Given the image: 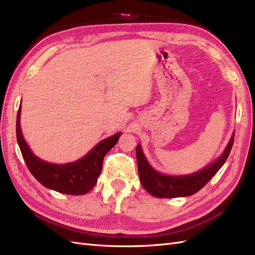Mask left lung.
I'll use <instances>...</instances> for the list:
<instances>
[{
  "mask_svg": "<svg viewBox=\"0 0 255 255\" xmlns=\"http://www.w3.org/2000/svg\"><path fill=\"white\" fill-rule=\"evenodd\" d=\"M234 133L222 155L196 173L188 175H166L151 167L144 157L140 144L136 146V158L140 183L150 195L157 198L188 197L203 188L226 163L234 142Z\"/></svg>",
  "mask_w": 255,
  "mask_h": 255,
  "instance_id": "8db88e82",
  "label": "left lung"
}]
</instances>
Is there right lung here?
<instances>
[{"label": "right lung", "mask_w": 255, "mask_h": 255, "mask_svg": "<svg viewBox=\"0 0 255 255\" xmlns=\"http://www.w3.org/2000/svg\"><path fill=\"white\" fill-rule=\"evenodd\" d=\"M21 105L17 115V140L25 164L35 179L47 188L66 195H84L95 187L102 171L103 159L117 143L121 133L100 141L81 159L64 165L51 164L37 157L23 138L20 127Z\"/></svg>", "instance_id": "obj_1"}]
</instances>
